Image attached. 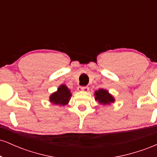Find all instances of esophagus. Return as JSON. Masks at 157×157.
Here are the masks:
<instances>
[{
    "instance_id": "1",
    "label": "esophagus",
    "mask_w": 157,
    "mask_h": 157,
    "mask_svg": "<svg viewBox=\"0 0 157 157\" xmlns=\"http://www.w3.org/2000/svg\"><path fill=\"white\" fill-rule=\"evenodd\" d=\"M77 90H78L79 91H85V92H87V91H89V88L87 87V86H86V87H78Z\"/></svg>"
}]
</instances>
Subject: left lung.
I'll use <instances>...</instances> for the list:
<instances>
[{
	"label": "left lung",
	"instance_id": "obj_1",
	"mask_svg": "<svg viewBox=\"0 0 157 157\" xmlns=\"http://www.w3.org/2000/svg\"><path fill=\"white\" fill-rule=\"evenodd\" d=\"M94 97L95 100L102 105H110L115 101L114 97L105 89H98L94 92Z\"/></svg>",
	"mask_w": 157,
	"mask_h": 157
}]
</instances>
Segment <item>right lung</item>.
<instances>
[{
	"instance_id": "right-lung-1",
	"label": "right lung",
	"mask_w": 157,
	"mask_h": 157,
	"mask_svg": "<svg viewBox=\"0 0 157 157\" xmlns=\"http://www.w3.org/2000/svg\"><path fill=\"white\" fill-rule=\"evenodd\" d=\"M71 93L70 89L66 85H60L57 89V91L52 93L49 97V101L52 104L64 106L68 105L71 100Z\"/></svg>"
}]
</instances>
